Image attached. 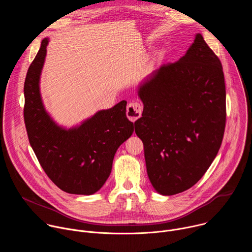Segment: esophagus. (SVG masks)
Wrapping results in <instances>:
<instances>
[{"instance_id":"obj_1","label":"esophagus","mask_w":252,"mask_h":252,"mask_svg":"<svg viewBox=\"0 0 252 252\" xmlns=\"http://www.w3.org/2000/svg\"><path fill=\"white\" fill-rule=\"evenodd\" d=\"M142 107L138 102H130L126 107V117L131 121L135 122L141 117Z\"/></svg>"}]
</instances>
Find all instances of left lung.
Masks as SVG:
<instances>
[{
	"label": "left lung",
	"mask_w": 252,
	"mask_h": 252,
	"mask_svg": "<svg viewBox=\"0 0 252 252\" xmlns=\"http://www.w3.org/2000/svg\"><path fill=\"white\" fill-rule=\"evenodd\" d=\"M143 103L134 131L145 147L154 189L173 195L193 187L217 157L225 127L220 59L200 33L184 57L163 63L137 89Z\"/></svg>",
	"instance_id": "1"
}]
</instances>
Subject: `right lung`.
<instances>
[{
  "label": "right lung",
  "mask_w": 252,
  "mask_h": 252,
  "mask_svg": "<svg viewBox=\"0 0 252 252\" xmlns=\"http://www.w3.org/2000/svg\"><path fill=\"white\" fill-rule=\"evenodd\" d=\"M49 38L31 63L24 86V119L30 145L51 181L71 194L92 195L109 178L116 152L133 132L126 101L96 112L80 125L57 124L44 105L40 80Z\"/></svg>",
  "instance_id": "1"
}]
</instances>
